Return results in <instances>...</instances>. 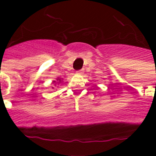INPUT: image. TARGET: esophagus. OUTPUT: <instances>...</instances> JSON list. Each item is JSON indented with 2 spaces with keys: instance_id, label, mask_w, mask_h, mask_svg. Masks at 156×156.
Here are the masks:
<instances>
[{
  "instance_id": "obj_1",
  "label": "esophagus",
  "mask_w": 156,
  "mask_h": 156,
  "mask_svg": "<svg viewBox=\"0 0 156 156\" xmlns=\"http://www.w3.org/2000/svg\"><path fill=\"white\" fill-rule=\"evenodd\" d=\"M83 69H81V70L77 71V74H83Z\"/></svg>"
}]
</instances>
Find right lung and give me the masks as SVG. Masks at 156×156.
<instances>
[{
    "instance_id": "right-lung-1",
    "label": "right lung",
    "mask_w": 156,
    "mask_h": 156,
    "mask_svg": "<svg viewBox=\"0 0 156 156\" xmlns=\"http://www.w3.org/2000/svg\"><path fill=\"white\" fill-rule=\"evenodd\" d=\"M62 78H58L56 79V81H52V84H54L55 86H56V85L59 84L60 83H62ZM52 88H53V87H52Z\"/></svg>"
}]
</instances>
